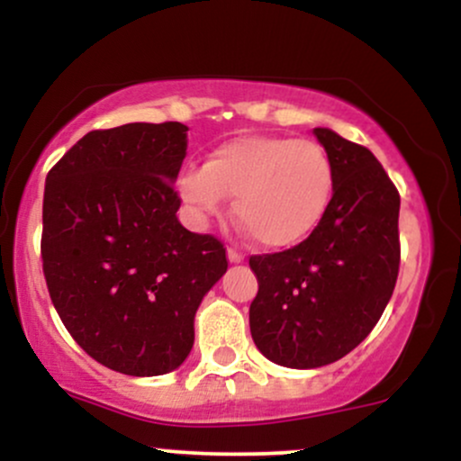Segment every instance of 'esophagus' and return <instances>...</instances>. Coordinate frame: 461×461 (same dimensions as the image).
I'll return each instance as SVG.
<instances>
[{
	"label": "esophagus",
	"mask_w": 461,
	"mask_h": 461,
	"mask_svg": "<svg viewBox=\"0 0 461 461\" xmlns=\"http://www.w3.org/2000/svg\"><path fill=\"white\" fill-rule=\"evenodd\" d=\"M227 258H230L231 264H238V262L245 260V256H242L236 247H227Z\"/></svg>",
	"instance_id": "obj_1"
}]
</instances>
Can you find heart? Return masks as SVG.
Instances as JSON below:
<instances>
[{
    "instance_id": "heart-1",
    "label": "heart",
    "mask_w": 461,
    "mask_h": 461,
    "mask_svg": "<svg viewBox=\"0 0 461 461\" xmlns=\"http://www.w3.org/2000/svg\"><path fill=\"white\" fill-rule=\"evenodd\" d=\"M336 171L325 147L308 139L251 134L210 151L201 168H188L179 193L201 216L219 214L223 194L234 197V216L258 245L288 249L325 219Z\"/></svg>"
}]
</instances>
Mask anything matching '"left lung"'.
Wrapping results in <instances>:
<instances>
[{"label": "left lung", "mask_w": 461, "mask_h": 461, "mask_svg": "<svg viewBox=\"0 0 461 461\" xmlns=\"http://www.w3.org/2000/svg\"><path fill=\"white\" fill-rule=\"evenodd\" d=\"M336 171L331 205L303 242L249 258L258 294L256 347L288 368H319L353 351L382 319L399 277V190L366 147L316 128Z\"/></svg>", "instance_id": "obj_1"}]
</instances>
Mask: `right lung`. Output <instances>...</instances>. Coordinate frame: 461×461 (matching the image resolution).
<instances>
[{
	"mask_svg": "<svg viewBox=\"0 0 461 461\" xmlns=\"http://www.w3.org/2000/svg\"><path fill=\"white\" fill-rule=\"evenodd\" d=\"M186 125L88 131L47 173L41 258L67 331L131 377L176 370L194 312L227 271L225 247L177 221Z\"/></svg>",
	"mask_w": 461,
	"mask_h": 461,
	"instance_id": "add662e5",
	"label": "right lung"
}]
</instances>
